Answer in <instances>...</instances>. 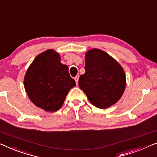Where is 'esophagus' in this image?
<instances>
[{
	"instance_id": "34e87169",
	"label": "esophagus",
	"mask_w": 157,
	"mask_h": 157,
	"mask_svg": "<svg viewBox=\"0 0 157 157\" xmlns=\"http://www.w3.org/2000/svg\"><path fill=\"white\" fill-rule=\"evenodd\" d=\"M75 80L77 85H78V80H79V76L78 75H77L75 78Z\"/></svg>"
}]
</instances>
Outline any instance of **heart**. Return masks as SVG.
<instances>
[{
	"label": "heart",
	"instance_id": "1",
	"mask_svg": "<svg viewBox=\"0 0 157 157\" xmlns=\"http://www.w3.org/2000/svg\"><path fill=\"white\" fill-rule=\"evenodd\" d=\"M0 75H1V74H0Z\"/></svg>",
	"mask_w": 157,
	"mask_h": 157
}]
</instances>
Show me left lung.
Masks as SVG:
<instances>
[{
    "label": "left lung",
    "instance_id": "obj_1",
    "mask_svg": "<svg viewBox=\"0 0 157 157\" xmlns=\"http://www.w3.org/2000/svg\"><path fill=\"white\" fill-rule=\"evenodd\" d=\"M85 69L78 85L94 106L107 109L121 99L126 85L125 74L113 58L100 49H91L86 53Z\"/></svg>",
    "mask_w": 157,
    "mask_h": 157
}]
</instances>
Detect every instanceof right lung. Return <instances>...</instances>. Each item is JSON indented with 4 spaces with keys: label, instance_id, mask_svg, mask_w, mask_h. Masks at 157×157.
Here are the masks:
<instances>
[{
    "label": "right lung",
    "instance_id": "add662e5",
    "mask_svg": "<svg viewBox=\"0 0 157 157\" xmlns=\"http://www.w3.org/2000/svg\"><path fill=\"white\" fill-rule=\"evenodd\" d=\"M75 85L68 67L60 63V55L53 49L34 58L24 78L29 99L36 106L50 112L61 108L67 93Z\"/></svg>",
    "mask_w": 157,
    "mask_h": 157
}]
</instances>
